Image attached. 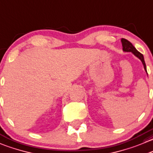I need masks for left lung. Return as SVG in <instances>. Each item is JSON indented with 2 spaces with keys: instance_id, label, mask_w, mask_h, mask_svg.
I'll list each match as a JSON object with an SVG mask.
<instances>
[{
  "instance_id": "obj_1",
  "label": "left lung",
  "mask_w": 153,
  "mask_h": 153,
  "mask_svg": "<svg viewBox=\"0 0 153 153\" xmlns=\"http://www.w3.org/2000/svg\"><path fill=\"white\" fill-rule=\"evenodd\" d=\"M121 42H122L123 45V51H125V52H131L133 54H134L135 57H137V58L140 59V61L142 62L143 65V68H144V70L146 71V74H147V72H146V63H145L144 58H143V55L141 54V53L139 52L137 49L134 47V45L126 39H121Z\"/></svg>"
}]
</instances>
